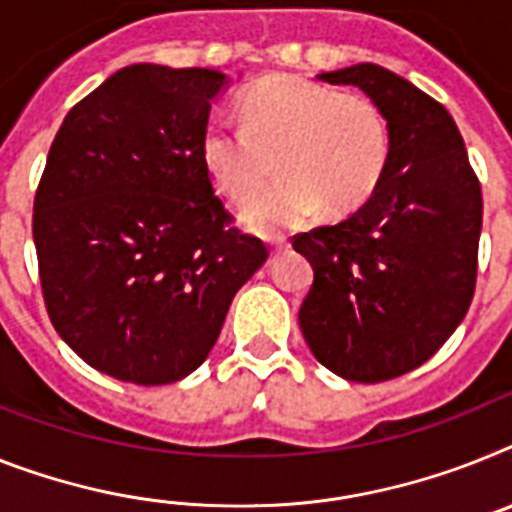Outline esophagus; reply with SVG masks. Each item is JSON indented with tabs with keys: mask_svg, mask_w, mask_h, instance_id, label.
Here are the masks:
<instances>
[{
	"mask_svg": "<svg viewBox=\"0 0 512 512\" xmlns=\"http://www.w3.org/2000/svg\"><path fill=\"white\" fill-rule=\"evenodd\" d=\"M268 247H270V255H281V252L289 249V242H286V236H270Z\"/></svg>",
	"mask_w": 512,
	"mask_h": 512,
	"instance_id": "1",
	"label": "esophagus"
}]
</instances>
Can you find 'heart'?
<instances>
[{"label":"heart","mask_w":512,"mask_h":512,"mask_svg":"<svg viewBox=\"0 0 512 512\" xmlns=\"http://www.w3.org/2000/svg\"><path fill=\"white\" fill-rule=\"evenodd\" d=\"M239 122H210L200 158L223 195L247 200L242 221L252 231L296 226L317 208L351 213L377 190L390 156L388 122L375 101L338 93L315 80L270 75L236 98Z\"/></svg>","instance_id":"obj_1"}]
</instances>
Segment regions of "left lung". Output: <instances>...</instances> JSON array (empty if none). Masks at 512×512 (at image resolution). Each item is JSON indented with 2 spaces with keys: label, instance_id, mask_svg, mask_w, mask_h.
I'll use <instances>...</instances> for the list:
<instances>
[{
  "label": "left lung",
  "instance_id": "1",
  "mask_svg": "<svg viewBox=\"0 0 512 512\" xmlns=\"http://www.w3.org/2000/svg\"><path fill=\"white\" fill-rule=\"evenodd\" d=\"M317 80L362 88L388 122L377 190L336 226L294 236L315 270L299 328L317 362L354 382L406 375L474 299L482 187L448 109L395 72L354 64Z\"/></svg>",
  "mask_w": 512,
  "mask_h": 512
}]
</instances>
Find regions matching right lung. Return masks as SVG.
Listing matches in <instances>:
<instances>
[{"label":"right lung","instance_id":"1","mask_svg":"<svg viewBox=\"0 0 512 512\" xmlns=\"http://www.w3.org/2000/svg\"><path fill=\"white\" fill-rule=\"evenodd\" d=\"M218 70L130 64L75 103L33 203L46 312L83 362L169 385L208 359L268 260L231 226L200 158Z\"/></svg>","mask_w":512,"mask_h":512}]
</instances>
